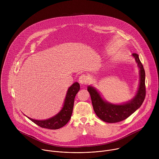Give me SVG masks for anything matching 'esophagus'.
<instances>
[{"mask_svg": "<svg viewBox=\"0 0 159 159\" xmlns=\"http://www.w3.org/2000/svg\"><path fill=\"white\" fill-rule=\"evenodd\" d=\"M79 82L81 84H85L88 82V79L85 75H81L79 78Z\"/></svg>", "mask_w": 159, "mask_h": 159, "instance_id": "esophagus-1", "label": "esophagus"}]
</instances>
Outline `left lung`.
I'll return each mask as SVG.
<instances>
[{"label":"left lung","mask_w":159,"mask_h":159,"mask_svg":"<svg viewBox=\"0 0 159 159\" xmlns=\"http://www.w3.org/2000/svg\"><path fill=\"white\" fill-rule=\"evenodd\" d=\"M132 56L134 58L140 69V84L137 94L131 100L121 104L109 103L102 98L96 88L90 85L87 87L94 112L98 118L105 122L113 123L126 119L143 102L146 95L145 72L139 55L133 53Z\"/></svg>","instance_id":"8db88e82"}]
</instances>
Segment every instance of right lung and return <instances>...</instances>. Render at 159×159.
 <instances>
[{"instance_id":"right-lung-1","label":"right lung","mask_w":159,"mask_h":159,"mask_svg":"<svg viewBox=\"0 0 159 159\" xmlns=\"http://www.w3.org/2000/svg\"><path fill=\"white\" fill-rule=\"evenodd\" d=\"M80 90V85L78 82L74 83L67 90L63 106L60 111L55 116L45 120H36L28 117L31 121L44 128L57 129L65 126L70 119L72 114L74 99L76 94Z\"/></svg>"}]
</instances>
